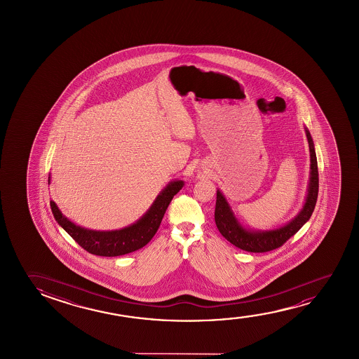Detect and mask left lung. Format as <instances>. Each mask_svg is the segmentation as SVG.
<instances>
[{
    "instance_id": "8db88e82",
    "label": "left lung",
    "mask_w": 359,
    "mask_h": 359,
    "mask_svg": "<svg viewBox=\"0 0 359 359\" xmlns=\"http://www.w3.org/2000/svg\"><path fill=\"white\" fill-rule=\"evenodd\" d=\"M305 128L310 151V177L308 184V194L305 197L304 206L299 213L285 223V226L271 231H256L241 226V222L236 219L231 211L226 197L219 190H217L216 210H215V221L218 231L226 241L241 250L249 252H266L275 250L283 245L290 236H294L314 212L318 192H319V172H318V161L315 154L314 142L310 135L309 130Z\"/></svg>"
}]
</instances>
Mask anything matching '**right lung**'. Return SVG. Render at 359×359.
Masks as SVG:
<instances>
[{
    "mask_svg": "<svg viewBox=\"0 0 359 359\" xmlns=\"http://www.w3.org/2000/svg\"><path fill=\"white\" fill-rule=\"evenodd\" d=\"M184 187L182 180H172L159 192L152 206L138 221L118 231H92L74 224L62 215L53 200L50 207L55 219L79 245L93 255L120 256L138 250L148 244L161 226L164 213L172 197Z\"/></svg>",
    "mask_w": 359,
    "mask_h": 359,
    "instance_id": "right-lung-1",
    "label": "right lung"
}]
</instances>
